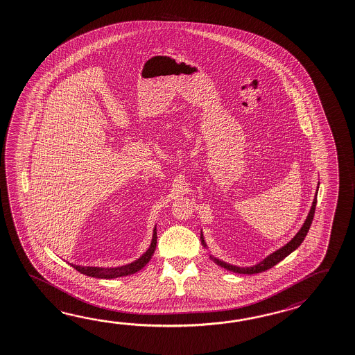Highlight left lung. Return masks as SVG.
Here are the masks:
<instances>
[{"label":"left lung","mask_w":355,"mask_h":355,"mask_svg":"<svg viewBox=\"0 0 355 355\" xmlns=\"http://www.w3.org/2000/svg\"><path fill=\"white\" fill-rule=\"evenodd\" d=\"M317 191H318V189H317ZM315 205H317V194H315L313 205H312V208H311V211H309V214H308V217H306V220H305L304 225L302 226V229L299 230L297 235H295L293 239L290 240L286 245H284V247L280 248L279 250H276L272 254H270V256L267 257L266 259H263L261 263L256 264V266H253V267H236V266H232V264L225 263L223 261H218V259H216V258H214V262L218 264V266H221L225 270H227V271L235 273H243V275H254V273L263 272V271H267V270L272 268L273 266H276V264L281 262L284 258H286L290 253H293V252L303 243V240L305 239V236H306V234H308V231H309V227H311V225H312V221H313ZM202 243L205 244L203 238H202ZM205 247H206V244H205Z\"/></svg>","instance_id":"obj_1"}]
</instances>
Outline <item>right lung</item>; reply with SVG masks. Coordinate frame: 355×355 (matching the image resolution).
<instances>
[{
  "instance_id": "add662e5",
  "label": "right lung",
  "mask_w": 355,
  "mask_h": 355,
  "mask_svg": "<svg viewBox=\"0 0 355 355\" xmlns=\"http://www.w3.org/2000/svg\"><path fill=\"white\" fill-rule=\"evenodd\" d=\"M157 245V232L156 229L153 231V238H152V243L149 245L148 250L143 254V256L137 259L135 262L126 266H121V267H116V268H99V267H80V266H75L76 271L87 275V276H92V277H97V279H115V277H120V276H128L132 273L138 272L141 270L146 264L148 263L149 259L153 256L155 249Z\"/></svg>"
}]
</instances>
